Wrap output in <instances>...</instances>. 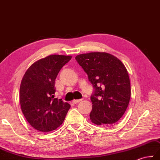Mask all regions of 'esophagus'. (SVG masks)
<instances>
[{
	"label": "esophagus",
	"mask_w": 160,
	"mask_h": 160,
	"mask_svg": "<svg viewBox=\"0 0 160 160\" xmlns=\"http://www.w3.org/2000/svg\"><path fill=\"white\" fill-rule=\"evenodd\" d=\"M81 101H83V99H78V100H76V99H74V100L72 101V102L74 104H77L79 103V102H81Z\"/></svg>",
	"instance_id": "34e87169"
}]
</instances>
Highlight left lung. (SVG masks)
Masks as SVG:
<instances>
[{
  "instance_id": "1",
  "label": "left lung",
  "mask_w": 160,
  "mask_h": 160,
  "mask_svg": "<svg viewBox=\"0 0 160 160\" xmlns=\"http://www.w3.org/2000/svg\"><path fill=\"white\" fill-rule=\"evenodd\" d=\"M75 59L95 89L91 97L92 122L114 125L125 113L131 97L129 77L125 65L114 55L105 52L84 53Z\"/></svg>"
}]
</instances>
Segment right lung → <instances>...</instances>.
I'll return each instance as SVG.
<instances>
[{"instance_id":"right-lung-1","label":"right lung","mask_w":160,"mask_h":160,"mask_svg":"<svg viewBox=\"0 0 160 160\" xmlns=\"http://www.w3.org/2000/svg\"><path fill=\"white\" fill-rule=\"evenodd\" d=\"M70 55H51L34 62L24 73L20 88V107L31 127L42 132L63 123L70 105L55 98V79Z\"/></svg>"}]
</instances>
